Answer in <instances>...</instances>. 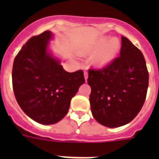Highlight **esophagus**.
I'll list each match as a JSON object with an SVG mask.
<instances>
[{"label": "esophagus", "instance_id": "1", "mask_svg": "<svg viewBox=\"0 0 159 159\" xmlns=\"http://www.w3.org/2000/svg\"><path fill=\"white\" fill-rule=\"evenodd\" d=\"M84 77H85V80L87 81V77H88V72H87V71H84Z\"/></svg>", "mask_w": 159, "mask_h": 159}]
</instances>
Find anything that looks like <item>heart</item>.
Returning a JSON list of instances; mask_svg holds the SVG:
<instances>
[{
    "mask_svg": "<svg viewBox=\"0 0 159 159\" xmlns=\"http://www.w3.org/2000/svg\"><path fill=\"white\" fill-rule=\"evenodd\" d=\"M120 48V43L118 39L112 38L107 39V38H102L97 41V43L91 48V51H98L95 62L99 65H105L114 59Z\"/></svg>",
    "mask_w": 159,
    "mask_h": 159,
    "instance_id": "1",
    "label": "heart"
}]
</instances>
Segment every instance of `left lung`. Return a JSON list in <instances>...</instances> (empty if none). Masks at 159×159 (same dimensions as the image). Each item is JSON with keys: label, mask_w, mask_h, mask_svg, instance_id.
I'll return each instance as SVG.
<instances>
[{"label": "left lung", "mask_w": 159, "mask_h": 159, "mask_svg": "<svg viewBox=\"0 0 159 159\" xmlns=\"http://www.w3.org/2000/svg\"><path fill=\"white\" fill-rule=\"evenodd\" d=\"M120 56L102 68L88 70L89 101L95 120L116 128L135 118L145 102L148 72L143 55L128 39L121 37Z\"/></svg>", "instance_id": "1"}]
</instances>
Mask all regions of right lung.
Listing matches in <instances>:
<instances>
[{
  "mask_svg": "<svg viewBox=\"0 0 159 159\" xmlns=\"http://www.w3.org/2000/svg\"><path fill=\"white\" fill-rule=\"evenodd\" d=\"M52 37L46 30L31 37L15 57L12 86L22 111L38 123L53 125L69 110L71 100L85 82L82 70L67 72L47 53Z\"/></svg>",
  "mask_w": 159,
  "mask_h": 159,
  "instance_id": "right-lung-1",
  "label": "right lung"
}]
</instances>
